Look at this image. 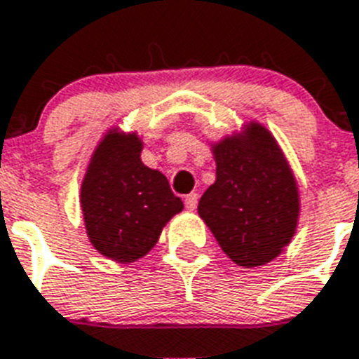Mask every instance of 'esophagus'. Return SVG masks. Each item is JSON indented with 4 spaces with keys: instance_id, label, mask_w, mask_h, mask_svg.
Returning a JSON list of instances; mask_svg holds the SVG:
<instances>
[{
    "instance_id": "1",
    "label": "esophagus",
    "mask_w": 359,
    "mask_h": 359,
    "mask_svg": "<svg viewBox=\"0 0 359 359\" xmlns=\"http://www.w3.org/2000/svg\"><path fill=\"white\" fill-rule=\"evenodd\" d=\"M197 201H199V195L197 194H188L184 197V205L188 210H195L197 208Z\"/></svg>"
}]
</instances>
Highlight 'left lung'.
<instances>
[{
  "label": "left lung",
  "instance_id": "8db88e82",
  "mask_svg": "<svg viewBox=\"0 0 359 359\" xmlns=\"http://www.w3.org/2000/svg\"><path fill=\"white\" fill-rule=\"evenodd\" d=\"M215 182L199 201V215L230 260L256 267L280 255L299 219V189L269 130L250 123L245 138L214 147Z\"/></svg>",
  "mask_w": 359,
  "mask_h": 359
}]
</instances>
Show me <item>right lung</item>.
<instances>
[{"mask_svg":"<svg viewBox=\"0 0 359 359\" xmlns=\"http://www.w3.org/2000/svg\"><path fill=\"white\" fill-rule=\"evenodd\" d=\"M140 153L136 134L110 130L97 145L81 186L92 245L123 264L147 255L165 223L184 206L164 175L142 164Z\"/></svg>","mask_w":359,"mask_h":359,"instance_id":"add662e5","label":"right lung"}]
</instances>
